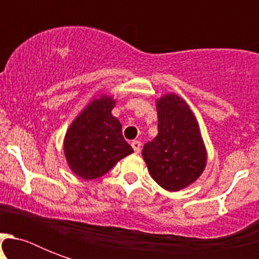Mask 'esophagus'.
I'll return each instance as SVG.
<instances>
[{
  "instance_id": "1",
  "label": "esophagus",
  "mask_w": 259,
  "mask_h": 259,
  "mask_svg": "<svg viewBox=\"0 0 259 259\" xmlns=\"http://www.w3.org/2000/svg\"><path fill=\"white\" fill-rule=\"evenodd\" d=\"M132 146H133L134 153H140L141 152V142L140 141H133L132 142Z\"/></svg>"
}]
</instances>
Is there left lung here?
<instances>
[{"mask_svg": "<svg viewBox=\"0 0 259 259\" xmlns=\"http://www.w3.org/2000/svg\"><path fill=\"white\" fill-rule=\"evenodd\" d=\"M158 134L144 145L150 176L166 191L188 187L204 170L207 156L200 130L188 105L175 94L157 101Z\"/></svg>", "mask_w": 259, "mask_h": 259, "instance_id": "8db88e82", "label": "left lung"}]
</instances>
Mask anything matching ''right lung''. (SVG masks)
Wrapping results in <instances>:
<instances>
[{
  "label": "right lung",
  "mask_w": 259,
  "mask_h": 259,
  "mask_svg": "<svg viewBox=\"0 0 259 259\" xmlns=\"http://www.w3.org/2000/svg\"><path fill=\"white\" fill-rule=\"evenodd\" d=\"M115 101L102 95L94 99L71 123L64 138V154L76 176L93 180L109 172L133 153L122 136V125L111 115Z\"/></svg>",
  "instance_id": "1"
}]
</instances>
